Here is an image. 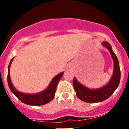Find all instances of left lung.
<instances>
[{"mask_svg": "<svg viewBox=\"0 0 129 129\" xmlns=\"http://www.w3.org/2000/svg\"><path fill=\"white\" fill-rule=\"evenodd\" d=\"M102 45L109 50L114 62V72L109 82L102 87L92 89L80 84L76 78L73 79V86L76 95L79 99L87 103H97L107 99L117 89L120 82V71L117 57L109 43L105 41L102 43Z\"/></svg>", "mask_w": 129, "mask_h": 129, "instance_id": "left-lung-1", "label": "left lung"}]
</instances>
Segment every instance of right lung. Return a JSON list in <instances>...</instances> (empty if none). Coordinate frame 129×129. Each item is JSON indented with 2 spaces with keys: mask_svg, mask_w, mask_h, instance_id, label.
I'll use <instances>...</instances> for the list:
<instances>
[{
  "mask_svg": "<svg viewBox=\"0 0 129 129\" xmlns=\"http://www.w3.org/2000/svg\"><path fill=\"white\" fill-rule=\"evenodd\" d=\"M14 57H13L9 63L8 67V74H7V82H8V85L9 89L12 91L13 93L20 100L21 102L25 104L33 105V106H39V105H42L50 102L52 100L54 99L55 96V91H56L57 84L58 82L60 80L63 75V72H61L60 74H57L56 76L51 80L49 86L47 87V89L44 90L42 92H39L37 93H25L18 91L15 89L12 83L10 80V67L11 66V63L12 62L13 59Z\"/></svg>",
  "mask_w": 129,
  "mask_h": 129,
  "instance_id": "add662e5",
  "label": "right lung"
}]
</instances>
